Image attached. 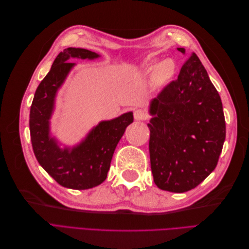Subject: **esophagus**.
<instances>
[{"mask_svg": "<svg viewBox=\"0 0 249 249\" xmlns=\"http://www.w3.org/2000/svg\"><path fill=\"white\" fill-rule=\"evenodd\" d=\"M134 117H135V119H136V120H145V119H147L148 115H147V113L144 110L138 109V110H136V111L134 112Z\"/></svg>", "mask_w": 249, "mask_h": 249, "instance_id": "34e87169", "label": "esophagus"}]
</instances>
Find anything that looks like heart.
<instances>
[{"label": "heart", "instance_id": "obj_1", "mask_svg": "<svg viewBox=\"0 0 249 249\" xmlns=\"http://www.w3.org/2000/svg\"><path fill=\"white\" fill-rule=\"evenodd\" d=\"M156 65V60H150L146 63L147 71H153ZM176 64L171 59H165L157 65L154 71L153 80L156 85H163L167 83L175 76Z\"/></svg>", "mask_w": 249, "mask_h": 249}]
</instances>
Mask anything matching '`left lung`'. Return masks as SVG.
Listing matches in <instances>:
<instances>
[{
    "label": "left lung",
    "mask_w": 249,
    "mask_h": 249,
    "mask_svg": "<svg viewBox=\"0 0 249 249\" xmlns=\"http://www.w3.org/2000/svg\"><path fill=\"white\" fill-rule=\"evenodd\" d=\"M149 112L155 184L169 192L193 189L215 169L225 140L220 95L195 53L152 101Z\"/></svg>",
    "instance_id": "left-lung-1"
}]
</instances>
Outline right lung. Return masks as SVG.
<instances>
[{
    "instance_id": "1",
    "label": "right lung",
    "mask_w": 249,
    "mask_h": 249,
    "mask_svg": "<svg viewBox=\"0 0 249 249\" xmlns=\"http://www.w3.org/2000/svg\"><path fill=\"white\" fill-rule=\"evenodd\" d=\"M70 57L93 59L99 55L84 49L67 48L56 57L51 71L34 94L30 109V136L37 161L59 185L85 190L99 186L106 179L117 143L125 127L134 122V117L129 112L103 122L79 146L71 150L60 149L55 140L49 136V119L57 89L73 65L67 62Z\"/></svg>"
}]
</instances>
